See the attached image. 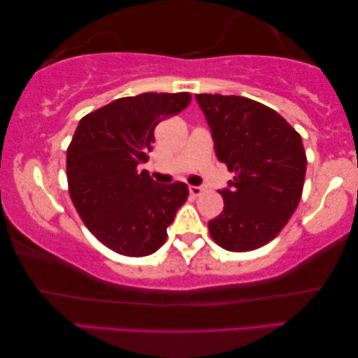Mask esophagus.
<instances>
[{
  "instance_id": "1",
  "label": "esophagus",
  "mask_w": 358,
  "mask_h": 358,
  "mask_svg": "<svg viewBox=\"0 0 358 358\" xmlns=\"http://www.w3.org/2000/svg\"><path fill=\"white\" fill-rule=\"evenodd\" d=\"M189 192L192 193L193 196H198V195H201V193L204 192V187L203 185H190L189 187Z\"/></svg>"
}]
</instances>
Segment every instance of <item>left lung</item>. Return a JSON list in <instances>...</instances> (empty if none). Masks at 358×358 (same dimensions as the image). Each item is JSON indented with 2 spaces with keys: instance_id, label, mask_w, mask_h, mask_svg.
Masks as SVG:
<instances>
[{
  "instance_id": "obj_1",
  "label": "left lung",
  "mask_w": 358,
  "mask_h": 358,
  "mask_svg": "<svg viewBox=\"0 0 358 358\" xmlns=\"http://www.w3.org/2000/svg\"><path fill=\"white\" fill-rule=\"evenodd\" d=\"M219 162L234 173L224 210L209 220L220 248L248 252L279 234L300 203L306 154L301 136L276 110L236 95H195Z\"/></svg>"
}]
</instances>
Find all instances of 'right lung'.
<instances>
[{
  "label": "right lung",
  "instance_id": "add662e5",
  "mask_svg": "<svg viewBox=\"0 0 358 358\" xmlns=\"http://www.w3.org/2000/svg\"><path fill=\"white\" fill-rule=\"evenodd\" d=\"M182 93L119 98L79 122L66 154L69 195L87 228L117 254L145 257L166 241V228L189 196L184 182L158 184L145 169L162 120L189 106Z\"/></svg>",
  "mask_w": 358,
  "mask_h": 358
}]
</instances>
